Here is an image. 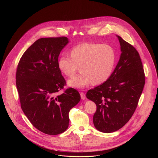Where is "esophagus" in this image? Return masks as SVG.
Here are the masks:
<instances>
[{"label": "esophagus", "instance_id": "esophagus-1", "mask_svg": "<svg viewBox=\"0 0 158 158\" xmlns=\"http://www.w3.org/2000/svg\"><path fill=\"white\" fill-rule=\"evenodd\" d=\"M80 94H81V99H82V100H84V99H85V94H84V93L81 92V93H80Z\"/></svg>", "mask_w": 158, "mask_h": 158}]
</instances>
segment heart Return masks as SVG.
I'll list each match as a JSON object with an SVG mask.
<instances>
[{
	"instance_id": "b5f03b06",
	"label": "heart",
	"mask_w": 158,
	"mask_h": 158,
	"mask_svg": "<svg viewBox=\"0 0 158 158\" xmlns=\"http://www.w3.org/2000/svg\"><path fill=\"white\" fill-rule=\"evenodd\" d=\"M116 64V52L108 44L83 43L74 47L71 56L63 54L58 67L67 77H73L79 69L81 73L68 81L69 86L84 88L93 82L100 84L112 74Z\"/></svg>"
}]
</instances>
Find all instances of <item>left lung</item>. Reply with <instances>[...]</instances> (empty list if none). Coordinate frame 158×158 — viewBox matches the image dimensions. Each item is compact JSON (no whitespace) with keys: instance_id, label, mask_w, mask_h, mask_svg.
Instances as JSON below:
<instances>
[{"instance_id":"1","label":"left lung","mask_w":158,"mask_h":158,"mask_svg":"<svg viewBox=\"0 0 158 158\" xmlns=\"http://www.w3.org/2000/svg\"><path fill=\"white\" fill-rule=\"evenodd\" d=\"M121 54L116 68L103 84L87 92L96 103L93 116L95 127L106 133L116 131L131 118L144 85L145 74L140 56L131 44L118 35Z\"/></svg>"}]
</instances>
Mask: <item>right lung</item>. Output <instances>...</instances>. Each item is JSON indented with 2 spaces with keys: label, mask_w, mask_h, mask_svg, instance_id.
I'll return each mask as SVG.
<instances>
[{
  "label": "right lung",
  "mask_w": 158,
  "mask_h": 158,
  "mask_svg": "<svg viewBox=\"0 0 158 158\" xmlns=\"http://www.w3.org/2000/svg\"><path fill=\"white\" fill-rule=\"evenodd\" d=\"M68 43L66 37L41 38L22 56L16 71V86L20 107L31 124L40 131L57 135L68 127L69 113L81 100L69 87L58 67V58Z\"/></svg>",
  "instance_id": "add662e5"
}]
</instances>
